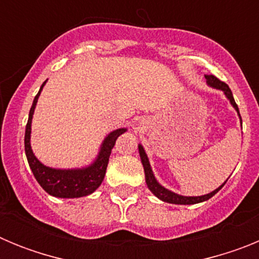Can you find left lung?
<instances>
[{"instance_id": "8db88e82", "label": "left lung", "mask_w": 259, "mask_h": 259, "mask_svg": "<svg viewBox=\"0 0 259 259\" xmlns=\"http://www.w3.org/2000/svg\"><path fill=\"white\" fill-rule=\"evenodd\" d=\"M205 79H206L207 85L211 87V88L214 89H219V91H222V92L224 93V96H226L228 101L231 102L233 109L237 111V115H239L240 118V123H241L242 125V120H241V115H240L239 107H237L236 102H235V98H233V95L232 92H231L230 87H228L226 83H223V81H221L218 77H215L214 75H205ZM139 154H140L141 163H143L144 172H145V182H146V185H148V188L150 189V192L154 194L155 197H158L159 200L163 201V202L175 203V205H194V203L203 202V201H207L209 198H211L214 194L218 193V192L222 189V187H223V185L226 184V182L228 180V179L226 180V182H224L221 187H218V188L215 189V191L210 192V193L207 194H203V196H182V194H178L175 193V192L170 191V189L164 188L163 185H161L157 182L154 174H153L152 166H150L149 163V158H148V155H146L145 150H144L141 144H139Z\"/></svg>"}]
</instances>
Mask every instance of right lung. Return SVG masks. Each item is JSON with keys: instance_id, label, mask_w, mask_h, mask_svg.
<instances>
[{"instance_id": "right-lung-1", "label": "right lung", "mask_w": 259, "mask_h": 259, "mask_svg": "<svg viewBox=\"0 0 259 259\" xmlns=\"http://www.w3.org/2000/svg\"><path fill=\"white\" fill-rule=\"evenodd\" d=\"M47 81L48 80H45L42 83L40 91L33 100L31 110H29L28 122L26 125V135H24V150H26L27 161H28L29 167H31L37 183L50 196L58 198L84 197V196L93 193L104 182L111 149L115 145L116 139L122 134H124L127 128H118L115 131L110 132L102 141L96 159L88 166L80 167V168H53V167L45 166L44 163L38 161L32 152L31 124L36 104H37L41 91L47 84Z\"/></svg>"}]
</instances>
